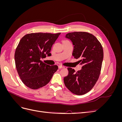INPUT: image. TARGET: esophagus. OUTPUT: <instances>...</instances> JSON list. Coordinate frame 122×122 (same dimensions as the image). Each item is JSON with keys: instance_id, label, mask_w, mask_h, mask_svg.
<instances>
[{"instance_id": "obj_1", "label": "esophagus", "mask_w": 122, "mask_h": 122, "mask_svg": "<svg viewBox=\"0 0 122 122\" xmlns=\"http://www.w3.org/2000/svg\"><path fill=\"white\" fill-rule=\"evenodd\" d=\"M65 67L64 66H58V68L59 69H62V68H64Z\"/></svg>"}]
</instances>
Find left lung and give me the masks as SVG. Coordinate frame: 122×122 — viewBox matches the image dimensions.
Masks as SVG:
<instances>
[{
  "label": "left lung",
  "instance_id": "1",
  "mask_svg": "<svg viewBox=\"0 0 122 122\" xmlns=\"http://www.w3.org/2000/svg\"><path fill=\"white\" fill-rule=\"evenodd\" d=\"M65 38L72 41V55L79 59L78 61L82 67L77 72L68 68L69 74L64 77V83L73 94L84 95L92 90L99 78L103 59V48L97 39L88 32H70Z\"/></svg>",
  "mask_w": 122,
  "mask_h": 122
}]
</instances>
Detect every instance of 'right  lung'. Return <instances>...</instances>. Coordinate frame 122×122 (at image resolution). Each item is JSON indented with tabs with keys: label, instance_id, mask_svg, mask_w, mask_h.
Segmentation results:
<instances>
[{
	"label": "right lung",
	"instance_id": "obj_1",
	"mask_svg": "<svg viewBox=\"0 0 122 122\" xmlns=\"http://www.w3.org/2000/svg\"><path fill=\"white\" fill-rule=\"evenodd\" d=\"M60 34L31 33L20 40L15 53V61L18 74L26 86L38 89L52 78L57 66H50L41 59L50 56L51 47Z\"/></svg>",
	"mask_w": 122,
	"mask_h": 122
}]
</instances>
